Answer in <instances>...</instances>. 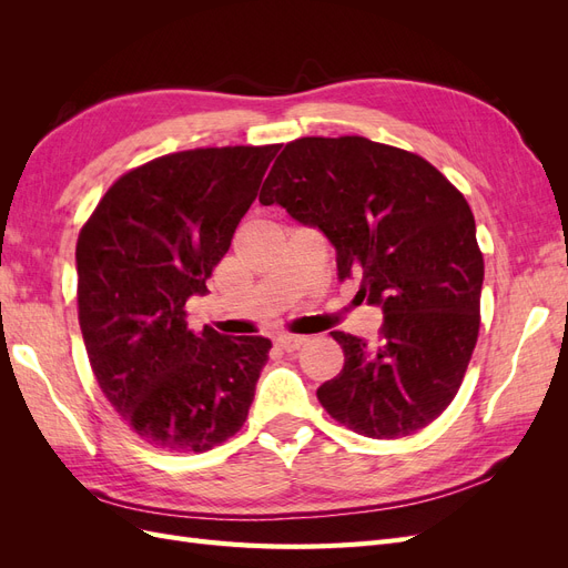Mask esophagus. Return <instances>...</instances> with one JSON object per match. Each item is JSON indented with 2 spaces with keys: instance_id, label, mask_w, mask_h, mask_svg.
Returning a JSON list of instances; mask_svg holds the SVG:
<instances>
[{
  "instance_id": "obj_1",
  "label": "esophagus",
  "mask_w": 568,
  "mask_h": 568,
  "mask_svg": "<svg viewBox=\"0 0 568 568\" xmlns=\"http://www.w3.org/2000/svg\"><path fill=\"white\" fill-rule=\"evenodd\" d=\"M305 341H307V336H296V334H280L277 338H274V343H277V346L286 353L298 351Z\"/></svg>"
}]
</instances>
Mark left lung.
Wrapping results in <instances>:
<instances>
[{"mask_svg":"<svg viewBox=\"0 0 568 568\" xmlns=\"http://www.w3.org/2000/svg\"><path fill=\"white\" fill-rule=\"evenodd\" d=\"M261 203L324 232L338 280L382 305L379 336L332 332L343 369L317 388L329 415L367 438L417 434L443 415L480 326L484 253L467 199L440 170L367 136L288 142Z\"/></svg>","mask_w":568,"mask_h":568,"instance_id":"left-lung-1","label":"left lung"}]
</instances>
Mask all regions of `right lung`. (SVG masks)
<instances>
[{
	"label": "right lung",
	"mask_w": 568,
	"mask_h": 568,
	"mask_svg": "<svg viewBox=\"0 0 568 568\" xmlns=\"http://www.w3.org/2000/svg\"><path fill=\"white\" fill-rule=\"evenodd\" d=\"M282 144L168 153L120 175L84 222L78 320L92 372L123 422L168 453H205L248 417L272 343L192 332L239 220Z\"/></svg>",
	"instance_id": "add662e5"
}]
</instances>
